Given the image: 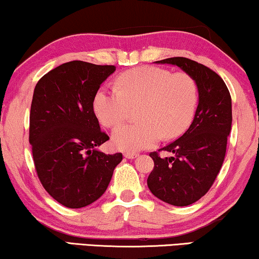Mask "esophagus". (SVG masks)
<instances>
[{"label":"esophagus","mask_w":259,"mask_h":259,"mask_svg":"<svg viewBox=\"0 0 259 259\" xmlns=\"http://www.w3.org/2000/svg\"><path fill=\"white\" fill-rule=\"evenodd\" d=\"M137 156H138L137 153H125L126 159H134V157H137Z\"/></svg>","instance_id":"esophagus-1"}]
</instances>
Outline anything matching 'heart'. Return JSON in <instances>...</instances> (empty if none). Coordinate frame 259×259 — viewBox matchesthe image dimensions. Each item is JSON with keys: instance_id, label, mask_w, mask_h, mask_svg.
<instances>
[{"instance_id": "1", "label": "heart", "mask_w": 259, "mask_h": 259, "mask_svg": "<svg viewBox=\"0 0 259 259\" xmlns=\"http://www.w3.org/2000/svg\"><path fill=\"white\" fill-rule=\"evenodd\" d=\"M118 88H102L93 99V110L106 127H115L139 106V122L113 131L118 149L139 152L163 139L179 137L193 120L197 104V86L188 73L155 66L128 70L118 78Z\"/></svg>"}]
</instances>
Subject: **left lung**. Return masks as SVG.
Returning a JSON list of instances; mask_svg holds the SVG:
<instances>
[{"instance_id":"left-lung-1","label":"left lung","mask_w":259,"mask_h":259,"mask_svg":"<svg viewBox=\"0 0 259 259\" xmlns=\"http://www.w3.org/2000/svg\"><path fill=\"white\" fill-rule=\"evenodd\" d=\"M155 63L179 66L197 86L198 105L189 128L159 149L173 155L149 154L154 161L147 179L149 190L166 203L185 207L204 196L220 173L231 131V97L222 78L203 64L185 57Z\"/></svg>"}]
</instances>
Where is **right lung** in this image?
Masks as SVG:
<instances>
[{"mask_svg":"<svg viewBox=\"0 0 259 259\" xmlns=\"http://www.w3.org/2000/svg\"><path fill=\"white\" fill-rule=\"evenodd\" d=\"M114 65L72 61L55 67L33 90L29 142L44 189L67 208H83L107 189L122 154L97 149L108 136L100 130L93 99Z\"/></svg>","mask_w":259,"mask_h":259,"instance_id":"right-lung-1","label":"right lung"}]
</instances>
